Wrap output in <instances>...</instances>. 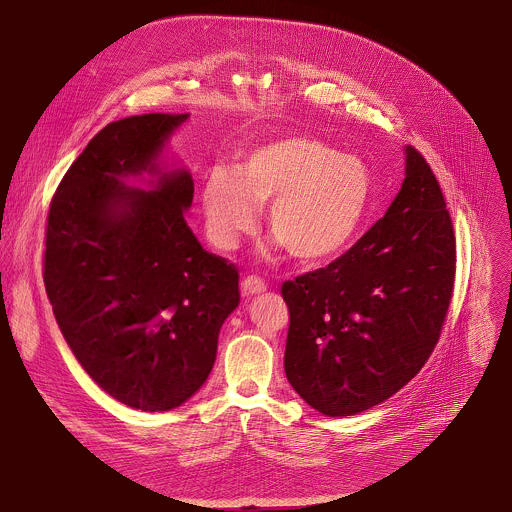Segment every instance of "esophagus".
Wrapping results in <instances>:
<instances>
[{
    "instance_id": "esophagus-1",
    "label": "esophagus",
    "mask_w": 512,
    "mask_h": 512,
    "mask_svg": "<svg viewBox=\"0 0 512 512\" xmlns=\"http://www.w3.org/2000/svg\"><path fill=\"white\" fill-rule=\"evenodd\" d=\"M265 289H267V283H265L259 275H247V277L241 281V291H243V296L263 294Z\"/></svg>"
}]
</instances>
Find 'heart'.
Returning <instances> with one entry per match:
<instances>
[{"label":"heart","instance_id":"b5f03b06","mask_svg":"<svg viewBox=\"0 0 512 512\" xmlns=\"http://www.w3.org/2000/svg\"><path fill=\"white\" fill-rule=\"evenodd\" d=\"M373 176L362 160L328 143L287 135L247 152L235 172L214 166L202 180V210L210 241L223 251L239 245L267 204V227L285 249L306 261L348 247L369 212Z\"/></svg>","mask_w":512,"mask_h":512}]
</instances>
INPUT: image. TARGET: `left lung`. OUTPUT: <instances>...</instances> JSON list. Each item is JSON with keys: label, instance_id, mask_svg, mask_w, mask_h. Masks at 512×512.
I'll use <instances>...</instances> for the list:
<instances>
[{"label": "left lung", "instance_id": "8db88e82", "mask_svg": "<svg viewBox=\"0 0 512 512\" xmlns=\"http://www.w3.org/2000/svg\"><path fill=\"white\" fill-rule=\"evenodd\" d=\"M385 216L328 267L283 281L285 375L328 417L367 411L427 362L454 294L456 239L425 158L407 145Z\"/></svg>", "mask_w": 512, "mask_h": 512}]
</instances>
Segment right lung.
Masks as SVG:
<instances>
[{"label":"right lung","instance_id":"right-lung-1","mask_svg":"<svg viewBox=\"0 0 512 512\" xmlns=\"http://www.w3.org/2000/svg\"><path fill=\"white\" fill-rule=\"evenodd\" d=\"M188 113L105 125L72 162L48 210L44 285L64 340L117 401L168 411L208 379L218 332L239 306V269L202 249L184 210L194 182L158 158ZM148 171L157 188L123 185Z\"/></svg>","mask_w":512,"mask_h":512}]
</instances>
